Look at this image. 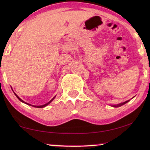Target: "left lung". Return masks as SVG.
Here are the masks:
<instances>
[{
    "instance_id": "1",
    "label": "left lung",
    "mask_w": 150,
    "mask_h": 150,
    "mask_svg": "<svg viewBox=\"0 0 150 150\" xmlns=\"http://www.w3.org/2000/svg\"><path fill=\"white\" fill-rule=\"evenodd\" d=\"M129 100H127V101H125V102H124V103H120V104H119V105H114L113 106H115V107H118V106H122V105H124V104H126V103H128Z\"/></svg>"
}]
</instances>
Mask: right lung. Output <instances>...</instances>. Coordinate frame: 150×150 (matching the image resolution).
I'll use <instances>...</instances> for the list:
<instances>
[{
  "label": "right lung",
  "mask_w": 150,
  "mask_h": 150,
  "mask_svg": "<svg viewBox=\"0 0 150 150\" xmlns=\"http://www.w3.org/2000/svg\"><path fill=\"white\" fill-rule=\"evenodd\" d=\"M15 94V95H16V97L18 98V99L20 100V101H21V102H22V103H26V105H30V106H34V107H36V108H43V107H45V106H46L47 105H49V104L51 103V102H52V101L53 100H54V98L55 97V96H54V98H52V100H51L50 101V102H48L47 103H46V104H45V105H41V106H34V105H30V104H28V103H25L24 102V100H22V99H21V98H19V96H18L17 95H16V93H14Z\"/></svg>",
  "instance_id": "add662e5"
}]
</instances>
